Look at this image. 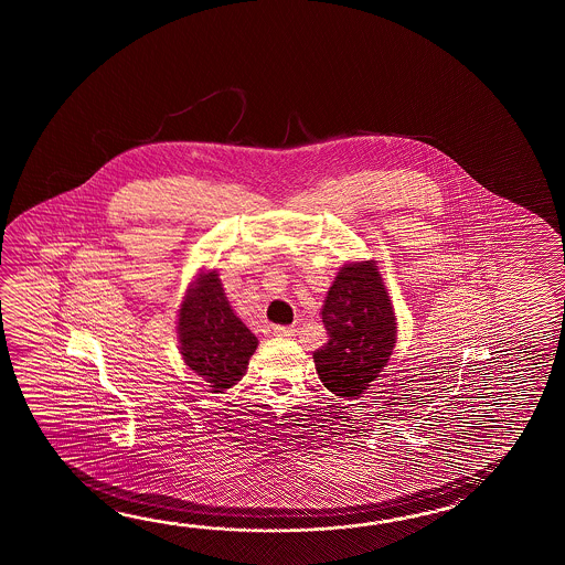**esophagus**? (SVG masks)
Listing matches in <instances>:
<instances>
[{"label":"esophagus","instance_id":"obj_1","mask_svg":"<svg viewBox=\"0 0 565 565\" xmlns=\"http://www.w3.org/2000/svg\"><path fill=\"white\" fill-rule=\"evenodd\" d=\"M273 333L277 337H285V339H292L297 335V329L295 327H275Z\"/></svg>","mask_w":565,"mask_h":565}]
</instances>
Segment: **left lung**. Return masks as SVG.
I'll list each match as a JSON object with an SVG mask.
<instances>
[{"label":"left lung","instance_id":"obj_1","mask_svg":"<svg viewBox=\"0 0 565 565\" xmlns=\"http://www.w3.org/2000/svg\"><path fill=\"white\" fill-rule=\"evenodd\" d=\"M329 341L312 353L324 387L358 399L384 372L396 348L397 321L377 260H353L339 268L324 299Z\"/></svg>","mask_w":565,"mask_h":565}]
</instances>
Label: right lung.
Segmentation results:
<instances>
[{
  "mask_svg": "<svg viewBox=\"0 0 565 565\" xmlns=\"http://www.w3.org/2000/svg\"><path fill=\"white\" fill-rule=\"evenodd\" d=\"M178 341L183 363L214 394L238 384L258 339L230 307L216 268H200L178 311Z\"/></svg>",
  "mask_w": 565,
  "mask_h": 565,
  "instance_id": "1",
  "label": "right lung"
}]
</instances>
